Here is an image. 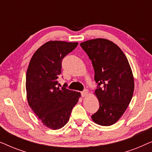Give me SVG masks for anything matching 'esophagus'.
<instances>
[{"label":"esophagus","mask_w":152,"mask_h":152,"mask_svg":"<svg viewBox=\"0 0 152 152\" xmlns=\"http://www.w3.org/2000/svg\"><path fill=\"white\" fill-rule=\"evenodd\" d=\"M81 94H82V97H86V95H88V89H84V90L83 91L82 93H81Z\"/></svg>","instance_id":"1"}]
</instances>
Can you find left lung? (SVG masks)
Here are the masks:
<instances>
[{"label":"left lung","instance_id":"1","mask_svg":"<svg viewBox=\"0 0 152 152\" xmlns=\"http://www.w3.org/2000/svg\"><path fill=\"white\" fill-rule=\"evenodd\" d=\"M92 61L95 81L94 94L99 108L91 116L102 126H111L123 115L132 100L134 80L125 55L117 45L106 39H95L80 43Z\"/></svg>","mask_w":152,"mask_h":152}]
</instances>
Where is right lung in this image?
Wrapping results in <instances>:
<instances>
[{
	"label": "right lung",
	"instance_id": "1",
	"mask_svg": "<svg viewBox=\"0 0 152 152\" xmlns=\"http://www.w3.org/2000/svg\"><path fill=\"white\" fill-rule=\"evenodd\" d=\"M78 43L50 41L33 55L26 73L28 104L42 121L52 129H59L67 123L80 93L61 86L63 58L77 46Z\"/></svg>",
	"mask_w": 152,
	"mask_h": 152
}]
</instances>
